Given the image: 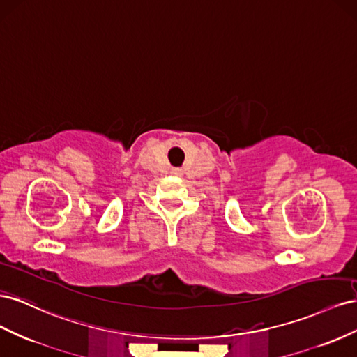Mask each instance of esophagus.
<instances>
[{"label": "esophagus", "mask_w": 357, "mask_h": 357, "mask_svg": "<svg viewBox=\"0 0 357 357\" xmlns=\"http://www.w3.org/2000/svg\"><path fill=\"white\" fill-rule=\"evenodd\" d=\"M175 172H178V170H175Z\"/></svg>", "instance_id": "1"}]
</instances>
